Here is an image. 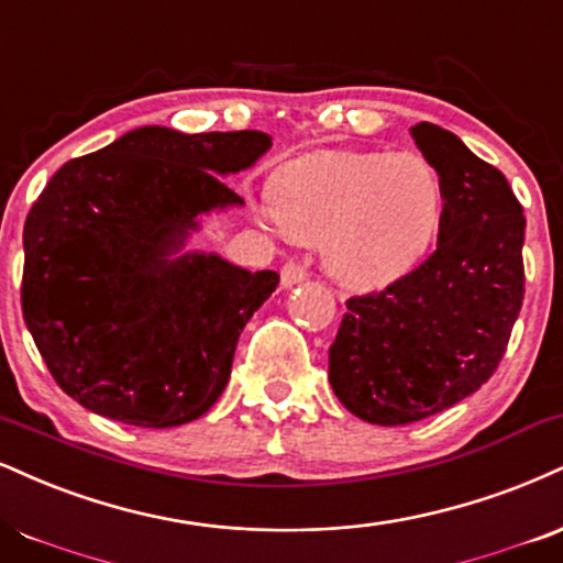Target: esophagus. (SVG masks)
Returning <instances> with one entry per match:
<instances>
[{"label": "esophagus", "instance_id": "34e87169", "mask_svg": "<svg viewBox=\"0 0 563 563\" xmlns=\"http://www.w3.org/2000/svg\"><path fill=\"white\" fill-rule=\"evenodd\" d=\"M280 277H283V286L290 288V286H296V283L307 280L309 273H307V267H303L301 262H286V267H283Z\"/></svg>", "mask_w": 563, "mask_h": 563}]
</instances>
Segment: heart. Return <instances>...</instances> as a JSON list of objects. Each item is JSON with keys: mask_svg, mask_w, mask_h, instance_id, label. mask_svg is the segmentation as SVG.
<instances>
[{"mask_svg": "<svg viewBox=\"0 0 563 563\" xmlns=\"http://www.w3.org/2000/svg\"><path fill=\"white\" fill-rule=\"evenodd\" d=\"M269 201L286 233L322 243L335 280L380 288L428 254L445 188L417 152H324L283 167Z\"/></svg>", "mask_w": 563, "mask_h": 563, "instance_id": "1", "label": "heart"}]
</instances>
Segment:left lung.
Listing matches in <instances>:
<instances>
[{"label": "left lung", "mask_w": 563, "mask_h": 563, "mask_svg": "<svg viewBox=\"0 0 563 563\" xmlns=\"http://www.w3.org/2000/svg\"><path fill=\"white\" fill-rule=\"evenodd\" d=\"M440 173L438 249L383 290L351 296L330 346V385L351 415L409 424L493 377L525 299V214L504 173L432 123L411 128Z\"/></svg>", "instance_id": "8db88e82"}]
</instances>
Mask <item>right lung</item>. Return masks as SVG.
I'll return each instance as SVG.
<instances>
[{
	"label": "right lung",
	"instance_id": "obj_1",
	"mask_svg": "<svg viewBox=\"0 0 563 563\" xmlns=\"http://www.w3.org/2000/svg\"><path fill=\"white\" fill-rule=\"evenodd\" d=\"M260 131L148 125L70 159L23 228V320L46 367L88 411L175 428L225 390L235 343L280 275L178 252L196 217L243 205L220 175L252 167Z\"/></svg>",
	"mask_w": 563,
	"mask_h": 563
}]
</instances>
